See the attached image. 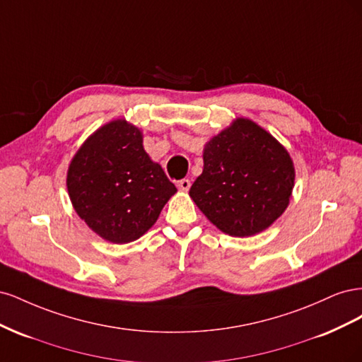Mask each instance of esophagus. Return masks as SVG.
I'll return each mask as SVG.
<instances>
[{
  "label": "esophagus",
  "mask_w": 362,
  "mask_h": 362,
  "mask_svg": "<svg viewBox=\"0 0 362 362\" xmlns=\"http://www.w3.org/2000/svg\"><path fill=\"white\" fill-rule=\"evenodd\" d=\"M190 185H192V182H190V180H187V178H184V180H181V181L178 182V187H180L182 192H187V190L190 189Z\"/></svg>",
  "instance_id": "esophagus-1"
}]
</instances>
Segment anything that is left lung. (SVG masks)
Instances as JSON below:
<instances>
[{
	"label": "left lung",
	"mask_w": 362,
	"mask_h": 362,
	"mask_svg": "<svg viewBox=\"0 0 362 362\" xmlns=\"http://www.w3.org/2000/svg\"><path fill=\"white\" fill-rule=\"evenodd\" d=\"M294 166L287 149L250 119L206 141L204 170L190 198L213 225L233 237L267 229L288 206Z\"/></svg>",
	"instance_id": "1"
}]
</instances>
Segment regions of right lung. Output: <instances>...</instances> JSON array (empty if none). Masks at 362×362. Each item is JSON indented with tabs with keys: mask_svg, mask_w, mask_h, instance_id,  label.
Returning a JSON list of instances; mask_svg holds the SVG:
<instances>
[{
	"mask_svg": "<svg viewBox=\"0 0 362 362\" xmlns=\"http://www.w3.org/2000/svg\"><path fill=\"white\" fill-rule=\"evenodd\" d=\"M66 185L76 214L116 245L144 235L177 193L146 154L141 131L125 119L103 125L84 141L69 164Z\"/></svg>",
	"mask_w": 362,
	"mask_h": 362,
	"instance_id": "obj_1",
	"label": "right lung"
}]
</instances>
